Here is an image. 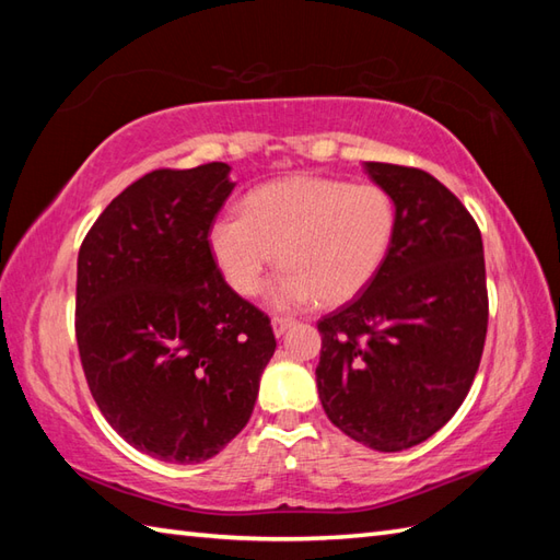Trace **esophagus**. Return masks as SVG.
<instances>
[{
  "mask_svg": "<svg viewBox=\"0 0 560 560\" xmlns=\"http://www.w3.org/2000/svg\"><path fill=\"white\" fill-rule=\"evenodd\" d=\"M293 325H295L293 317H273L271 319V329H273V335H277V337H281L283 331L291 329Z\"/></svg>",
  "mask_w": 560,
  "mask_h": 560,
  "instance_id": "obj_1",
  "label": "esophagus"
}]
</instances>
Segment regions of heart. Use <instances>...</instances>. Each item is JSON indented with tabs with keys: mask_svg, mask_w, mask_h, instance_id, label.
Masks as SVG:
<instances>
[{
	"mask_svg": "<svg viewBox=\"0 0 560 560\" xmlns=\"http://www.w3.org/2000/svg\"><path fill=\"white\" fill-rule=\"evenodd\" d=\"M397 235V205L385 187L291 175L253 189L243 217L211 223L209 249L225 283L255 295L279 253L267 291L277 311L313 301L339 305L371 287Z\"/></svg>",
	"mask_w": 560,
	"mask_h": 560,
	"instance_id": "heart-1",
	"label": "heart"
}]
</instances>
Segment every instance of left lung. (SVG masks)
<instances>
[{
  "label": "left lung",
  "mask_w": 560,
  "mask_h": 560,
  "mask_svg": "<svg viewBox=\"0 0 560 560\" xmlns=\"http://www.w3.org/2000/svg\"><path fill=\"white\" fill-rule=\"evenodd\" d=\"M397 205L392 253L359 299L317 323V392L355 443L399 452L440 431L479 371L489 295L479 225L433 175L365 161Z\"/></svg>",
  "instance_id": "8db88e82"
}]
</instances>
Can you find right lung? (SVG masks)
Masks as SVG:
<instances>
[{
	"mask_svg": "<svg viewBox=\"0 0 560 560\" xmlns=\"http://www.w3.org/2000/svg\"><path fill=\"white\" fill-rule=\"evenodd\" d=\"M233 187L229 163L147 173L79 249L77 343L91 395L129 445L163 462L219 455L249 421L277 349L269 317L223 281L209 249Z\"/></svg>",
	"mask_w": 560,
	"mask_h": 560,
	"instance_id": "1",
	"label": "right lung"
}]
</instances>
